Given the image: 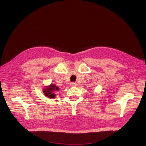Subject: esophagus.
Wrapping results in <instances>:
<instances>
[{
  "label": "esophagus",
  "instance_id": "1",
  "mask_svg": "<svg viewBox=\"0 0 146 146\" xmlns=\"http://www.w3.org/2000/svg\"><path fill=\"white\" fill-rule=\"evenodd\" d=\"M77 85V83H75V82L70 83V86H76Z\"/></svg>",
  "mask_w": 146,
  "mask_h": 146
}]
</instances>
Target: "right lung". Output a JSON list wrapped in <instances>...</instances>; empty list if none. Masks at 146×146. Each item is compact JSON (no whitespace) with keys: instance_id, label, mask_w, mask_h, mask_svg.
<instances>
[{"instance_id":"obj_1","label":"right lung","mask_w":146,"mask_h":146,"mask_svg":"<svg viewBox=\"0 0 146 146\" xmlns=\"http://www.w3.org/2000/svg\"><path fill=\"white\" fill-rule=\"evenodd\" d=\"M59 89L57 87L55 84H51L50 85L46 86L45 88H44L42 91L44 92V94L46 96H47V98L52 99L54 98L55 97V94H54V91H58Z\"/></svg>"}]
</instances>
